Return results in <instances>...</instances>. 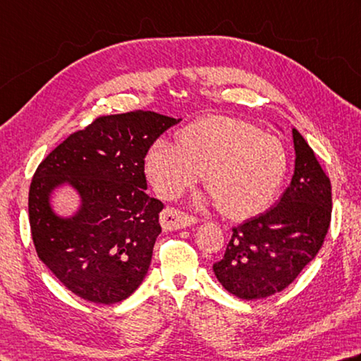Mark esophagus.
Listing matches in <instances>:
<instances>
[{
	"label": "esophagus",
	"instance_id": "34e87169",
	"mask_svg": "<svg viewBox=\"0 0 361 361\" xmlns=\"http://www.w3.org/2000/svg\"><path fill=\"white\" fill-rule=\"evenodd\" d=\"M197 222L194 216L181 212L178 208H166L161 213V226L164 231H176V228H185Z\"/></svg>",
	"mask_w": 361,
	"mask_h": 361
}]
</instances>
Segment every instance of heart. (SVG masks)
<instances>
[{"instance_id": "1", "label": "heart", "mask_w": 361, "mask_h": 361, "mask_svg": "<svg viewBox=\"0 0 361 361\" xmlns=\"http://www.w3.org/2000/svg\"><path fill=\"white\" fill-rule=\"evenodd\" d=\"M286 170L287 154L276 137L227 116L191 123L176 143L158 140L145 158L148 180L162 197H178L205 173L208 200L235 219L260 213Z\"/></svg>"}]
</instances>
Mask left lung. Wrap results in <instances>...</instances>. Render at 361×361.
I'll list each match as a JSON object with an SVG mask.
<instances>
[{
  "instance_id": "1",
  "label": "left lung",
  "mask_w": 361,
  "mask_h": 361,
  "mask_svg": "<svg viewBox=\"0 0 361 361\" xmlns=\"http://www.w3.org/2000/svg\"><path fill=\"white\" fill-rule=\"evenodd\" d=\"M295 172L278 205L232 228L216 278L238 298L284 290L322 247L331 221V183L297 129Z\"/></svg>"
}]
</instances>
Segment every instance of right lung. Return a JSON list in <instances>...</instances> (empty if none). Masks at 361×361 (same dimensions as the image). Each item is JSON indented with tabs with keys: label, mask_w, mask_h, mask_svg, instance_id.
<instances>
[{
	"label": "right lung",
	"mask_w": 361,
	"mask_h": 361,
	"mask_svg": "<svg viewBox=\"0 0 361 361\" xmlns=\"http://www.w3.org/2000/svg\"><path fill=\"white\" fill-rule=\"evenodd\" d=\"M180 121L149 110L104 115L72 133L37 166L28 195L32 243L77 297L114 305L142 284L164 208L145 192V156ZM63 182L82 197V208L69 220L58 219L48 203Z\"/></svg>",
	"instance_id": "right-lung-1"
}]
</instances>
